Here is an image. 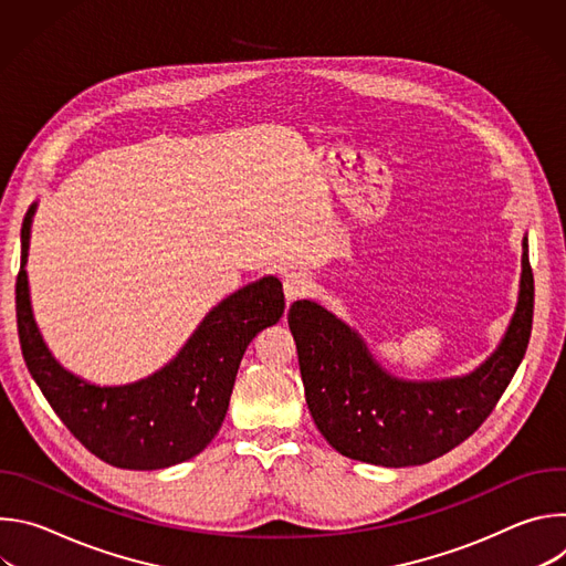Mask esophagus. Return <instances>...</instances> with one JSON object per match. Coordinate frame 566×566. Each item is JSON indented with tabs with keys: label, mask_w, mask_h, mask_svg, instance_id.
Returning a JSON list of instances; mask_svg holds the SVG:
<instances>
[{
	"label": "esophagus",
	"mask_w": 566,
	"mask_h": 566,
	"mask_svg": "<svg viewBox=\"0 0 566 566\" xmlns=\"http://www.w3.org/2000/svg\"><path fill=\"white\" fill-rule=\"evenodd\" d=\"M315 289V284L311 282L308 275L304 273H289L284 277V295H286V302H295V300H302L306 295H311V291Z\"/></svg>",
	"instance_id": "34e87169"
}]
</instances>
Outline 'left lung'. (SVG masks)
Instances as JSON below:
<instances>
[{
  "label": "left lung",
  "mask_w": 566,
  "mask_h": 566,
  "mask_svg": "<svg viewBox=\"0 0 566 566\" xmlns=\"http://www.w3.org/2000/svg\"><path fill=\"white\" fill-rule=\"evenodd\" d=\"M533 295L524 239L520 300L504 340L474 371L446 380L387 374L343 319L311 300L293 302L289 327L317 430L340 454L385 468L450 452L491 417L515 376L531 338Z\"/></svg>",
  "instance_id": "left-lung-1"
}]
</instances>
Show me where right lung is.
<instances>
[{
  "mask_svg": "<svg viewBox=\"0 0 566 566\" xmlns=\"http://www.w3.org/2000/svg\"><path fill=\"white\" fill-rule=\"evenodd\" d=\"M33 214L35 203L22 223L18 334L24 363L53 412L92 454L116 468L158 470L199 454L223 423L247 347L284 313L282 282L269 275L226 297L164 369L132 385L98 387L51 356L33 319L24 271Z\"/></svg>",
  "mask_w": 566,
  "mask_h": 566,
  "instance_id": "obj_1",
  "label": "right lung"
}]
</instances>
